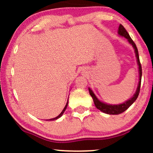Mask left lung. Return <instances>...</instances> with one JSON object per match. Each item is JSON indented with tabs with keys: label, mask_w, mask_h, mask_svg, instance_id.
I'll use <instances>...</instances> for the list:
<instances>
[{
	"label": "left lung",
	"mask_w": 153,
	"mask_h": 153,
	"mask_svg": "<svg viewBox=\"0 0 153 153\" xmlns=\"http://www.w3.org/2000/svg\"><path fill=\"white\" fill-rule=\"evenodd\" d=\"M118 33L119 35H121V36H124L126 39H127L128 42L132 45L134 49L137 59V64L139 65V71H140V81H139L138 87L137 88L136 93H135L134 95L133 96V97L131 98V99L128 100V101H126V102H124V103H122V104H119V105H108V104H106V103H104L101 102V101H100L99 100L96 98V96H95L94 92H93L90 88H88L89 93H90V95L92 96L93 99H94V104L96 108H97L98 109H99L100 111H101L103 112V113L108 114H112V115L119 114L127 110L135 101H136V99H137L139 96V94H140V85H141V79H142V66H141V63H140V61L138 50L137 48L136 45H135V43L133 42V40L131 39V38L130 37V36H129V34H128L127 30L124 29V27L122 25V24L119 25Z\"/></svg>",
	"instance_id": "1"
}]
</instances>
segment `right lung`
I'll use <instances>...</instances> for the list:
<instances>
[{
  "mask_svg": "<svg viewBox=\"0 0 153 153\" xmlns=\"http://www.w3.org/2000/svg\"><path fill=\"white\" fill-rule=\"evenodd\" d=\"M68 102H67V103H66V105H65V108H64V109L62 110V111L61 112V113H60V114L57 116V117H55V118H54V119H51L50 120H51V121H52V120H56V119H59V117H62V115L63 114V113H64V112H65V109H66L67 106H68Z\"/></svg>",
  "mask_w": 153,
  "mask_h": 153,
  "instance_id": "1",
  "label": "right lung"
}]
</instances>
